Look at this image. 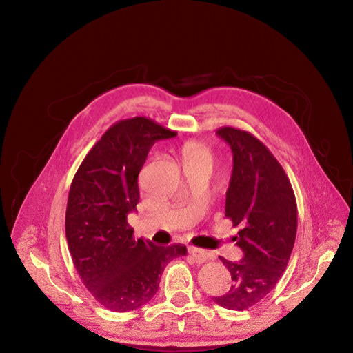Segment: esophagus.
Returning a JSON list of instances; mask_svg holds the SVG:
<instances>
[{"mask_svg":"<svg viewBox=\"0 0 353 353\" xmlns=\"http://www.w3.org/2000/svg\"><path fill=\"white\" fill-rule=\"evenodd\" d=\"M189 254H190V256L193 258V260H194L196 263H199V264L211 260L210 252H207L205 250L197 248V247H189Z\"/></svg>","mask_w":353,"mask_h":353,"instance_id":"esophagus-1","label":"esophagus"}]
</instances>
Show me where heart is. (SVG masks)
<instances>
[{"label":"heart","instance_id":"obj_1","mask_svg":"<svg viewBox=\"0 0 353 353\" xmlns=\"http://www.w3.org/2000/svg\"><path fill=\"white\" fill-rule=\"evenodd\" d=\"M181 157H183V161L204 160V161L211 163V153H210L208 148H205L201 143H196V142H189L183 146Z\"/></svg>","mask_w":353,"mask_h":353}]
</instances>
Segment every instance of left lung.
I'll return each instance as SVG.
<instances>
[{
  "label": "left lung",
  "mask_w": 353,
  "mask_h": 353,
  "mask_svg": "<svg viewBox=\"0 0 353 353\" xmlns=\"http://www.w3.org/2000/svg\"><path fill=\"white\" fill-rule=\"evenodd\" d=\"M217 134L232 152L225 217L240 225V261L220 260L231 274L230 290L213 301L244 311L265 298L287 268L296 236V200L283 166L251 133L221 128Z\"/></svg>",
  "instance_id": "left-lung-1"
}]
</instances>
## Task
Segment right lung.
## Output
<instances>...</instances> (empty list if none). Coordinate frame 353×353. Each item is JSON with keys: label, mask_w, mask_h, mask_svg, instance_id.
Wrapping results in <instances>:
<instances>
[{"label": "right lung", "mask_w": 353, "mask_h": 353, "mask_svg": "<svg viewBox=\"0 0 353 353\" xmlns=\"http://www.w3.org/2000/svg\"><path fill=\"white\" fill-rule=\"evenodd\" d=\"M176 134L148 117L117 122L90 149L70 184L65 216L69 252L88 291L113 312L148 303L164 267L187 254L181 244L134 240L128 224L149 150L157 140Z\"/></svg>", "instance_id": "obj_1"}]
</instances>
